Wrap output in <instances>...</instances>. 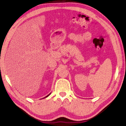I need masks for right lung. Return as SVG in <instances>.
<instances>
[{
  "instance_id": "right-lung-1",
  "label": "right lung",
  "mask_w": 126,
  "mask_h": 126,
  "mask_svg": "<svg viewBox=\"0 0 126 126\" xmlns=\"http://www.w3.org/2000/svg\"><path fill=\"white\" fill-rule=\"evenodd\" d=\"M50 94H51V93H50V94H48V95H47V96H46V97H44V98H46V97H48V96H49V95H50Z\"/></svg>"
}]
</instances>
